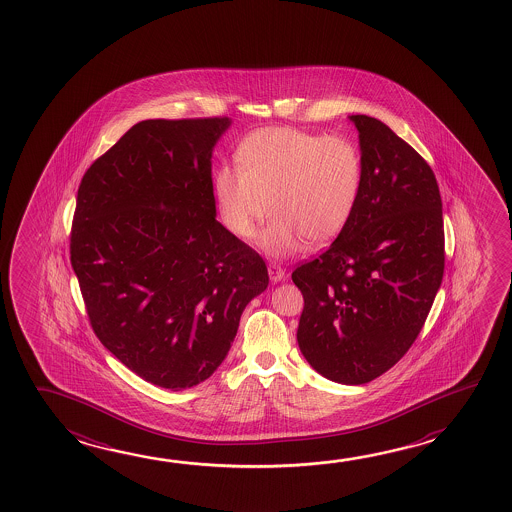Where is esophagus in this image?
<instances>
[{
	"label": "esophagus",
	"instance_id": "esophagus-1",
	"mask_svg": "<svg viewBox=\"0 0 512 512\" xmlns=\"http://www.w3.org/2000/svg\"><path fill=\"white\" fill-rule=\"evenodd\" d=\"M269 276L272 281H281V279H285V269L278 265L276 261H270L269 267Z\"/></svg>",
	"mask_w": 512,
	"mask_h": 512
}]
</instances>
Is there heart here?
<instances>
[{"instance_id": "1", "label": "heart", "mask_w": 512, "mask_h": 512, "mask_svg": "<svg viewBox=\"0 0 512 512\" xmlns=\"http://www.w3.org/2000/svg\"><path fill=\"white\" fill-rule=\"evenodd\" d=\"M363 189V155L343 135L296 128L254 131L238 149V166L214 175L218 213L229 233L251 240L258 223L263 249L285 256L307 242L321 247L352 220Z\"/></svg>"}]
</instances>
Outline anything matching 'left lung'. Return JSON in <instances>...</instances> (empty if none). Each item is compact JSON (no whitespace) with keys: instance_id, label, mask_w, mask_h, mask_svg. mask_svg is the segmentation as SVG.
I'll use <instances>...</instances> for the list:
<instances>
[{"instance_id":"1","label":"left lung","mask_w":512,"mask_h":512,"mask_svg":"<svg viewBox=\"0 0 512 512\" xmlns=\"http://www.w3.org/2000/svg\"><path fill=\"white\" fill-rule=\"evenodd\" d=\"M363 189L335 242L303 261L298 344L330 381L366 384L399 363L419 337L444 276L437 178L406 140L368 115H352Z\"/></svg>"}]
</instances>
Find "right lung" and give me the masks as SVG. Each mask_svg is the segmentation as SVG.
<instances>
[{
    "label": "right lung",
    "instance_id": "add662e5",
    "mask_svg": "<svg viewBox=\"0 0 512 512\" xmlns=\"http://www.w3.org/2000/svg\"><path fill=\"white\" fill-rule=\"evenodd\" d=\"M229 117L135 124L86 169L70 261L88 321L131 372L168 390L222 364L269 285L258 252L218 222L211 153Z\"/></svg>",
    "mask_w": 512,
    "mask_h": 512
}]
</instances>
